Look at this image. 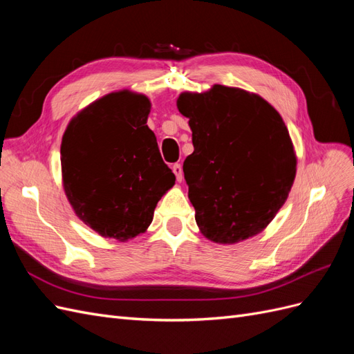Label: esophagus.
Returning <instances> with one entry per match:
<instances>
[{
	"label": "esophagus",
	"instance_id": "obj_1",
	"mask_svg": "<svg viewBox=\"0 0 354 354\" xmlns=\"http://www.w3.org/2000/svg\"><path fill=\"white\" fill-rule=\"evenodd\" d=\"M173 173L176 174L178 181H181V178H183V168H181L180 164H174L173 165Z\"/></svg>",
	"mask_w": 354,
	"mask_h": 354
}]
</instances>
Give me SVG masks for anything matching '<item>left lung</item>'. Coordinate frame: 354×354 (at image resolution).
Here are the masks:
<instances>
[{"mask_svg":"<svg viewBox=\"0 0 354 354\" xmlns=\"http://www.w3.org/2000/svg\"><path fill=\"white\" fill-rule=\"evenodd\" d=\"M195 151L183 164L203 236L236 243L260 233L285 203L295 153L281 115L260 95L214 85L177 100Z\"/></svg>","mask_w":354,"mask_h":354,"instance_id":"left-lung-1","label":"left lung"}]
</instances>
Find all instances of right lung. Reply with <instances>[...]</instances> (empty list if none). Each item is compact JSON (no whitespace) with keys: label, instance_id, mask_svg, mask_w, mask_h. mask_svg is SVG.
Instances as JSON below:
<instances>
[{"label":"right lung","instance_id":"1","mask_svg":"<svg viewBox=\"0 0 354 354\" xmlns=\"http://www.w3.org/2000/svg\"><path fill=\"white\" fill-rule=\"evenodd\" d=\"M151 102L120 91L94 102L62 138V173L77 216L102 236L125 241L152 223L158 201L176 176L146 125Z\"/></svg>","mask_w":354,"mask_h":354}]
</instances>
